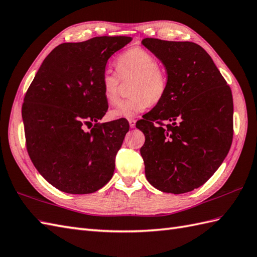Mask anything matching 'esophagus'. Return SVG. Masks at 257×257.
<instances>
[{
    "label": "esophagus",
    "mask_w": 257,
    "mask_h": 257,
    "mask_svg": "<svg viewBox=\"0 0 257 257\" xmlns=\"http://www.w3.org/2000/svg\"><path fill=\"white\" fill-rule=\"evenodd\" d=\"M129 126H130V128H135L136 127V119H134V118L129 119Z\"/></svg>",
    "instance_id": "esophagus-1"
}]
</instances>
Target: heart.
Here are the masks:
<instances>
[{
    "mask_svg": "<svg viewBox=\"0 0 257 257\" xmlns=\"http://www.w3.org/2000/svg\"><path fill=\"white\" fill-rule=\"evenodd\" d=\"M116 73L106 71L101 75L100 88L107 103L119 100V85L131 80V96L119 103L109 111L111 118L131 119L146 110L150 104H158L168 92L169 77L165 70L158 64V59L142 47H131L120 53L115 60Z\"/></svg>",
    "mask_w": 257,
    "mask_h": 257,
    "instance_id": "1",
    "label": "heart"
}]
</instances>
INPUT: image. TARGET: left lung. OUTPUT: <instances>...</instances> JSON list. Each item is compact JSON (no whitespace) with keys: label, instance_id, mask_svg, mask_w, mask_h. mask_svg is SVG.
Instances as JSON below:
<instances>
[{"label":"left lung","instance_id":"8db88e82","mask_svg":"<svg viewBox=\"0 0 257 257\" xmlns=\"http://www.w3.org/2000/svg\"><path fill=\"white\" fill-rule=\"evenodd\" d=\"M142 44L162 61L169 77L164 98L136 123L146 136L140 153L147 180L164 193L192 192L209 180L230 150L231 88L199 45L157 38Z\"/></svg>","mask_w":257,"mask_h":257}]
</instances>
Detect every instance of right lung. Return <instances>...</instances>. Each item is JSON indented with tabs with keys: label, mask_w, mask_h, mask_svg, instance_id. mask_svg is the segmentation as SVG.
Wrapping results in <instances>:
<instances>
[{
	"label": "right lung",
	"mask_w": 257,
	"mask_h": 257,
	"mask_svg": "<svg viewBox=\"0 0 257 257\" xmlns=\"http://www.w3.org/2000/svg\"><path fill=\"white\" fill-rule=\"evenodd\" d=\"M131 40L101 36L59 45L27 89L22 106L27 152L40 175L61 192L94 193L114 174L129 122H98L108 109L100 80L108 59Z\"/></svg>",
	"instance_id": "add662e5"
}]
</instances>
